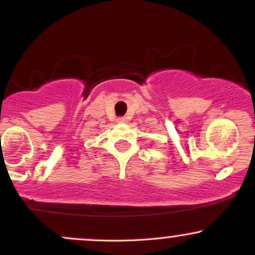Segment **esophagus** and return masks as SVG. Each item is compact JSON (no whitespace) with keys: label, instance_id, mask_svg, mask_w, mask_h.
<instances>
[{"label":"esophagus","instance_id":"esophagus-1","mask_svg":"<svg viewBox=\"0 0 255 255\" xmlns=\"http://www.w3.org/2000/svg\"><path fill=\"white\" fill-rule=\"evenodd\" d=\"M127 122H128V120L126 117H118L117 118V123H122L123 125V123H127Z\"/></svg>","mask_w":255,"mask_h":255}]
</instances>
